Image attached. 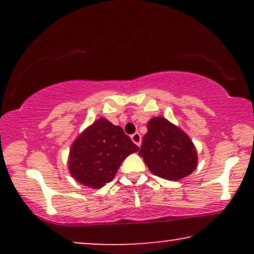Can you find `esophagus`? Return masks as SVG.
Returning a JSON list of instances; mask_svg holds the SVG:
<instances>
[{
  "label": "esophagus",
  "instance_id": "1",
  "mask_svg": "<svg viewBox=\"0 0 254 254\" xmlns=\"http://www.w3.org/2000/svg\"><path fill=\"white\" fill-rule=\"evenodd\" d=\"M130 138H131V141H133L135 144H137L138 147H140V145H141V140H142L140 133H134V134L130 136Z\"/></svg>",
  "mask_w": 254,
  "mask_h": 254
}]
</instances>
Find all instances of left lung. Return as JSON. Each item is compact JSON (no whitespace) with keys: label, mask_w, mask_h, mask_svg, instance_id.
<instances>
[{"label":"left lung","mask_w":254,"mask_h":254,"mask_svg":"<svg viewBox=\"0 0 254 254\" xmlns=\"http://www.w3.org/2000/svg\"><path fill=\"white\" fill-rule=\"evenodd\" d=\"M147 128L138 155L155 176L179 180L195 170L196 150L186 133L162 117L152 118Z\"/></svg>","instance_id":"obj_1"}]
</instances>
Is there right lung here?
Segmentation results:
<instances>
[{
	"instance_id": "obj_1",
	"label": "right lung",
	"mask_w": 254,
	"mask_h": 254,
	"mask_svg": "<svg viewBox=\"0 0 254 254\" xmlns=\"http://www.w3.org/2000/svg\"><path fill=\"white\" fill-rule=\"evenodd\" d=\"M137 150L123 128L100 118L72 143L69 171L79 184L100 189L114 178L124 159Z\"/></svg>"
}]
</instances>
